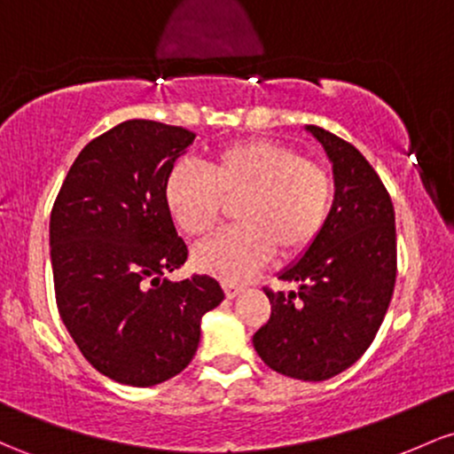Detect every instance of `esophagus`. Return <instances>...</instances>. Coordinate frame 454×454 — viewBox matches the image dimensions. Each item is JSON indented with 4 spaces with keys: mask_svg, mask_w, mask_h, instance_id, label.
I'll list each match as a JSON object with an SVG mask.
<instances>
[{
    "mask_svg": "<svg viewBox=\"0 0 454 454\" xmlns=\"http://www.w3.org/2000/svg\"><path fill=\"white\" fill-rule=\"evenodd\" d=\"M241 291H243V286H239V284H231V282L223 284V293H226L228 300H235V297H237Z\"/></svg>",
    "mask_w": 454,
    "mask_h": 454,
    "instance_id": "esophagus-1",
    "label": "esophagus"
}]
</instances>
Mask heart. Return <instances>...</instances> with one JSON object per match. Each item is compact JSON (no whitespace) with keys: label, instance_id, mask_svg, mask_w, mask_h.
Segmentation results:
<instances>
[{"label":"heart","instance_id":"1","mask_svg":"<svg viewBox=\"0 0 454 454\" xmlns=\"http://www.w3.org/2000/svg\"><path fill=\"white\" fill-rule=\"evenodd\" d=\"M336 181L325 163L288 144L243 139L208 159L207 172L174 166L163 181L172 222L189 237L217 226L223 202L234 204L235 228L200 243L193 265L222 280H243L278 258L301 256L330 222Z\"/></svg>","mask_w":454,"mask_h":454}]
</instances>
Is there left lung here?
<instances>
[{
    "instance_id": "1",
    "label": "left lung",
    "mask_w": 454,
    "mask_h": 454,
    "mask_svg": "<svg viewBox=\"0 0 454 454\" xmlns=\"http://www.w3.org/2000/svg\"><path fill=\"white\" fill-rule=\"evenodd\" d=\"M306 129L332 161V215L310 250L280 273L297 291L265 286L271 317L252 342L280 375L325 381L375 340L396 282V228L390 193L364 154L325 129Z\"/></svg>"
}]
</instances>
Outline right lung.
<instances>
[{
	"label": "right lung",
	"instance_id": "add662e5",
	"mask_svg": "<svg viewBox=\"0 0 454 454\" xmlns=\"http://www.w3.org/2000/svg\"><path fill=\"white\" fill-rule=\"evenodd\" d=\"M196 133L127 121L79 153L51 208L59 317L83 357L109 380L148 387L196 356L200 318L223 300L215 278H163L187 246L163 202V181Z\"/></svg>",
	"mask_w": 454,
	"mask_h": 454
}]
</instances>
